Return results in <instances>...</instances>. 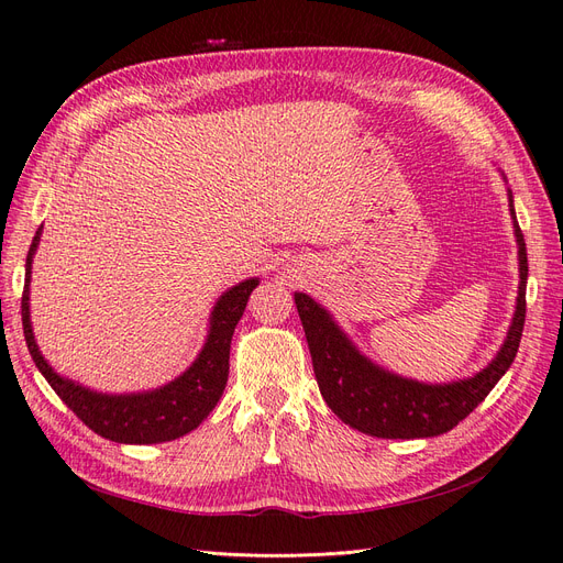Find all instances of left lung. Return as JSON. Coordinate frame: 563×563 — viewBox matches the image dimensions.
Segmentation results:
<instances>
[{"mask_svg":"<svg viewBox=\"0 0 563 563\" xmlns=\"http://www.w3.org/2000/svg\"><path fill=\"white\" fill-rule=\"evenodd\" d=\"M509 207H512V192H509ZM509 211L515 218L519 244L521 284L517 312L498 356L474 378L449 385H424L387 373L356 352L327 310L319 308L310 296L296 294V308L310 345L319 391L331 411L345 424L383 439L437 437L465 420L498 385L505 371L515 362L526 321V242L515 207Z\"/></svg>","mask_w":563,"mask_h":563,"instance_id":"8db88e82","label":"left lung"}]
</instances>
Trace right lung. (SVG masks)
I'll use <instances>...</instances> for the list:
<instances>
[{
  "label": "right lung",
  "mask_w": 563,
  "mask_h": 563,
  "mask_svg": "<svg viewBox=\"0 0 563 563\" xmlns=\"http://www.w3.org/2000/svg\"><path fill=\"white\" fill-rule=\"evenodd\" d=\"M42 228L37 230L35 240L30 244L25 261V288L21 298V319L25 343L32 354V362L37 364L46 383L54 387L56 395L65 401V406L87 424L96 434L106 437L117 444H159V441H172L187 432L199 428V422L207 418L220 395H223L230 371V343L236 321L242 319L249 296L258 279H246L230 288L228 294L220 296L211 312V331L207 343H203L197 362L187 368L180 378L168 383L155 391H143V395H98L73 380L60 378L54 373L42 356L35 335L30 327V269L32 255L37 251Z\"/></svg>",
  "instance_id": "1"
}]
</instances>
